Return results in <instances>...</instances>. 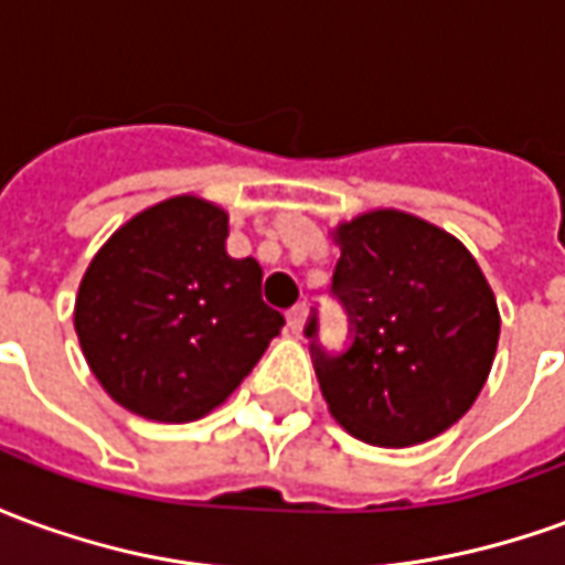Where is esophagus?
I'll list each match as a JSON object with an SVG mask.
<instances>
[{
	"label": "esophagus",
	"mask_w": 565,
	"mask_h": 565,
	"mask_svg": "<svg viewBox=\"0 0 565 565\" xmlns=\"http://www.w3.org/2000/svg\"><path fill=\"white\" fill-rule=\"evenodd\" d=\"M306 315H308L306 302L294 306L290 311H287V327H290L294 332H302V327H306Z\"/></svg>",
	"instance_id": "obj_1"
}]
</instances>
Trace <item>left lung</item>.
Instances as JSON below:
<instances>
[{"mask_svg": "<svg viewBox=\"0 0 565 565\" xmlns=\"http://www.w3.org/2000/svg\"><path fill=\"white\" fill-rule=\"evenodd\" d=\"M342 257L332 296L351 344L330 354L308 318L311 360L330 415L379 448L436 438L484 387L499 342V308L466 247L405 211L360 214L335 230Z\"/></svg>", "mask_w": 565, "mask_h": 565, "instance_id": "left-lung-1", "label": "left lung"}]
</instances>
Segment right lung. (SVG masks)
<instances>
[{
	"label": "right lung",
	"instance_id": "add662e5",
	"mask_svg": "<svg viewBox=\"0 0 565 565\" xmlns=\"http://www.w3.org/2000/svg\"><path fill=\"white\" fill-rule=\"evenodd\" d=\"M226 223L205 199H166L124 223L81 278V351L132 415L160 424L209 415L281 332L257 259L226 254Z\"/></svg>",
	"mask_w": 565,
	"mask_h": 565
}]
</instances>
